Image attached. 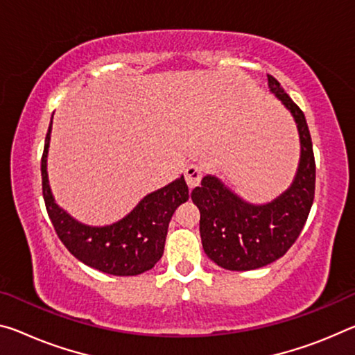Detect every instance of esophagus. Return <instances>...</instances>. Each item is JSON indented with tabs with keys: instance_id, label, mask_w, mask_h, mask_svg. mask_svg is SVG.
<instances>
[{
	"instance_id": "34e87169",
	"label": "esophagus",
	"mask_w": 355,
	"mask_h": 355,
	"mask_svg": "<svg viewBox=\"0 0 355 355\" xmlns=\"http://www.w3.org/2000/svg\"><path fill=\"white\" fill-rule=\"evenodd\" d=\"M202 177H204V168L198 164H189L187 168H184V178H187L189 189H194L196 187H199Z\"/></svg>"
}]
</instances>
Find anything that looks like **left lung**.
I'll return each instance as SVG.
<instances>
[{
  "mask_svg": "<svg viewBox=\"0 0 355 355\" xmlns=\"http://www.w3.org/2000/svg\"><path fill=\"white\" fill-rule=\"evenodd\" d=\"M268 88L297 123L300 164L291 187L268 204L239 198L221 180L202 178L191 199L200 211V239L205 254L219 267L235 272L261 268L283 257L299 239L314 200L316 162L305 115L273 76Z\"/></svg>",
  "mask_w": 355,
  "mask_h": 355,
  "instance_id": "left-lung-1",
  "label": "left lung"
}]
</instances>
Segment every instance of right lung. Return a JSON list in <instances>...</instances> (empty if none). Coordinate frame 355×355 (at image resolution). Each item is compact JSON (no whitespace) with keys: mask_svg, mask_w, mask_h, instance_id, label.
<instances>
[{"mask_svg":"<svg viewBox=\"0 0 355 355\" xmlns=\"http://www.w3.org/2000/svg\"><path fill=\"white\" fill-rule=\"evenodd\" d=\"M50 132L52 121L41 159L42 194L55 232L67 251L85 266L115 277H134L153 268L164 252L167 227L173 211L189 198L184 177L145 196L120 221L103 227L87 226L55 204L47 177Z\"/></svg>","mask_w":355,"mask_h":355,"instance_id":"right-lung-1","label":"right lung"}]
</instances>
